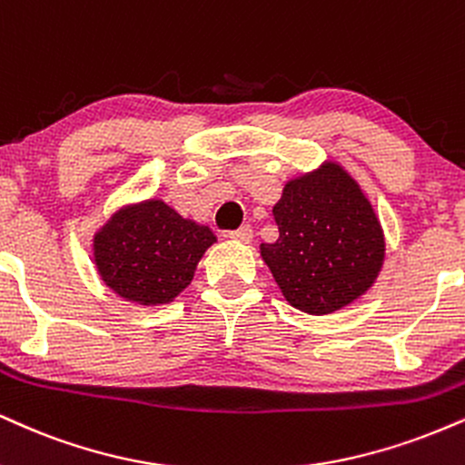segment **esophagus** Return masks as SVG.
Wrapping results in <instances>:
<instances>
[{
    "label": "esophagus",
    "instance_id": "obj_1",
    "mask_svg": "<svg viewBox=\"0 0 465 465\" xmlns=\"http://www.w3.org/2000/svg\"><path fill=\"white\" fill-rule=\"evenodd\" d=\"M229 238L232 240H236V242H251V240H253V227L251 225H242V227H238V229H233V232H229L227 233Z\"/></svg>",
    "mask_w": 465,
    "mask_h": 465
}]
</instances>
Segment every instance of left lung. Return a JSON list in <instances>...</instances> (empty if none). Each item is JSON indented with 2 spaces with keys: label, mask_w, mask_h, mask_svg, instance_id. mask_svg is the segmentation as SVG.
Here are the masks:
<instances>
[{
  "label": "left lung",
  "mask_w": 465,
  "mask_h": 465,
  "mask_svg": "<svg viewBox=\"0 0 465 465\" xmlns=\"http://www.w3.org/2000/svg\"><path fill=\"white\" fill-rule=\"evenodd\" d=\"M272 216L279 238L260 244V255L294 310L333 314L374 286L385 260L383 227L340 162L288 179Z\"/></svg>",
  "instance_id": "obj_1"
}]
</instances>
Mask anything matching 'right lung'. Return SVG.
<instances>
[{
	"label": "right lung",
	"mask_w": 465,
	"mask_h": 465,
	"mask_svg": "<svg viewBox=\"0 0 465 465\" xmlns=\"http://www.w3.org/2000/svg\"><path fill=\"white\" fill-rule=\"evenodd\" d=\"M216 236L151 197L121 205L93 236V264L105 288L138 307H160L190 286Z\"/></svg>",
	"instance_id": "add662e5"
}]
</instances>
